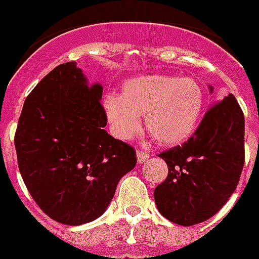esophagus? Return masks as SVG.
Here are the masks:
<instances>
[{"label":"esophagus","instance_id":"obj_1","mask_svg":"<svg viewBox=\"0 0 259 259\" xmlns=\"http://www.w3.org/2000/svg\"><path fill=\"white\" fill-rule=\"evenodd\" d=\"M149 157H150V154L148 153V152H145V150H141V149L137 150V161L140 162V164L145 162Z\"/></svg>","mask_w":259,"mask_h":259}]
</instances>
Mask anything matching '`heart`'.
Returning a JSON list of instances; mask_svg holds the SVG:
<instances>
[{"label":"heart","instance_id":"heart-1","mask_svg":"<svg viewBox=\"0 0 259 259\" xmlns=\"http://www.w3.org/2000/svg\"><path fill=\"white\" fill-rule=\"evenodd\" d=\"M204 102V90L196 79L146 75L126 80L122 95H107L103 107L118 138L136 137L145 115L146 130L158 144L177 145L195 132Z\"/></svg>","mask_w":259,"mask_h":259}]
</instances>
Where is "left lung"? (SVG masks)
<instances>
[{
  "mask_svg": "<svg viewBox=\"0 0 259 259\" xmlns=\"http://www.w3.org/2000/svg\"><path fill=\"white\" fill-rule=\"evenodd\" d=\"M158 157L168 165L165 181L154 189L162 217L180 226L213 217L237 188L245 164V115L235 97L211 106L188 141Z\"/></svg>",
  "mask_w": 259,
  "mask_h": 259,
  "instance_id": "left-lung-1",
  "label": "left lung"
}]
</instances>
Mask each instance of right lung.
I'll return each mask as SVG.
<instances>
[{"label":"right lung","mask_w":259,"mask_h":259,"mask_svg":"<svg viewBox=\"0 0 259 259\" xmlns=\"http://www.w3.org/2000/svg\"><path fill=\"white\" fill-rule=\"evenodd\" d=\"M101 84H87L76 62L55 67L26 97L14 134L18 169L36 204L54 221H95L118 181L137 164L136 150L111 137Z\"/></svg>","instance_id":"1"}]
</instances>
